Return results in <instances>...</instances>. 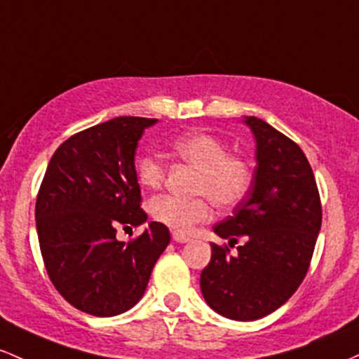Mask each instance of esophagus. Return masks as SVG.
I'll use <instances>...</instances> for the list:
<instances>
[{
	"instance_id": "34e87169",
	"label": "esophagus",
	"mask_w": 359,
	"mask_h": 359,
	"mask_svg": "<svg viewBox=\"0 0 359 359\" xmlns=\"http://www.w3.org/2000/svg\"><path fill=\"white\" fill-rule=\"evenodd\" d=\"M172 241L183 244V243H188V241H190V237L184 236V233H181V232H172Z\"/></svg>"
}]
</instances>
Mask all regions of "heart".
I'll return each mask as SVG.
<instances>
[{"label": "heart", "mask_w": 359, "mask_h": 359, "mask_svg": "<svg viewBox=\"0 0 359 359\" xmlns=\"http://www.w3.org/2000/svg\"><path fill=\"white\" fill-rule=\"evenodd\" d=\"M171 149L181 161L198 171L195 193H205L220 208H232L244 200L252 183V169L243 156L229 154L220 139L205 132H188L172 139ZM135 176L140 187L158 188L163 183L164 166L151 154L135 159ZM151 217L176 232H190L193 225L212 217L208 198L183 200L161 195L151 201Z\"/></svg>", "instance_id": "obj_1"}]
</instances>
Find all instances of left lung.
Masks as SVG:
<instances>
[{"mask_svg":"<svg viewBox=\"0 0 359 359\" xmlns=\"http://www.w3.org/2000/svg\"><path fill=\"white\" fill-rule=\"evenodd\" d=\"M256 142L251 188L232 215L213 227L237 255L210 244L200 275L205 302L232 320H256L287 302L309 271L322 224L316 178L304 151L264 120L244 116Z\"/></svg>","mask_w":359,"mask_h":359,"instance_id":"left-lung-1","label":"left lung"}]
</instances>
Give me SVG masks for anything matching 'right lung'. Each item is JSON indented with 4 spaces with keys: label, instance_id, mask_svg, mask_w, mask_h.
<instances>
[{
    "label": "right lung",
    "instance_id": "obj_1",
    "mask_svg": "<svg viewBox=\"0 0 359 359\" xmlns=\"http://www.w3.org/2000/svg\"><path fill=\"white\" fill-rule=\"evenodd\" d=\"M158 118L116 116L69 137L52 156L35 205L40 251L50 281L72 307L96 317L142 299L168 248L166 225L149 222L126 244L118 225H142L135 151Z\"/></svg>",
    "mask_w": 359,
    "mask_h": 359
}]
</instances>
